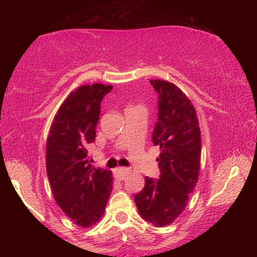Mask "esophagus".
<instances>
[{
  "label": "esophagus",
  "mask_w": 257,
  "mask_h": 257,
  "mask_svg": "<svg viewBox=\"0 0 257 257\" xmlns=\"http://www.w3.org/2000/svg\"><path fill=\"white\" fill-rule=\"evenodd\" d=\"M128 175H129V169H127V168L120 167V168H116L114 170V177L118 180H123L125 176H128Z\"/></svg>",
  "instance_id": "1"
}]
</instances>
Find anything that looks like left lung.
Masks as SVG:
<instances>
[{
  "label": "left lung",
  "mask_w": 257,
  "mask_h": 257,
  "mask_svg": "<svg viewBox=\"0 0 257 257\" xmlns=\"http://www.w3.org/2000/svg\"><path fill=\"white\" fill-rule=\"evenodd\" d=\"M159 94L158 121L152 142L160 146L159 179L145 178V186L135 196L143 219L155 227L172 223L188 203L201 165V130L196 111L176 85L150 80Z\"/></svg>",
  "instance_id": "obj_1"
}]
</instances>
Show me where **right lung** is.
<instances>
[{
    "label": "right lung",
    "instance_id": "right-lung-1",
    "mask_svg": "<svg viewBox=\"0 0 257 257\" xmlns=\"http://www.w3.org/2000/svg\"><path fill=\"white\" fill-rule=\"evenodd\" d=\"M112 86L78 87L60 106L46 145V171L55 202L80 227L101 219L112 189V172L88 161L95 141L101 102Z\"/></svg>",
    "mask_w": 257,
    "mask_h": 257
}]
</instances>
